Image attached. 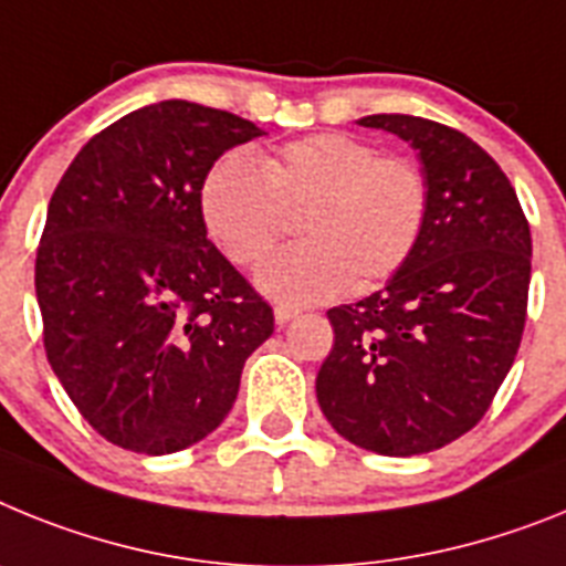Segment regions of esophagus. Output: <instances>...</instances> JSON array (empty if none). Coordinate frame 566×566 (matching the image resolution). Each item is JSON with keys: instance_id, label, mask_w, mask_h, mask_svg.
I'll return each instance as SVG.
<instances>
[{"instance_id": "34e87169", "label": "esophagus", "mask_w": 566, "mask_h": 566, "mask_svg": "<svg viewBox=\"0 0 566 566\" xmlns=\"http://www.w3.org/2000/svg\"><path fill=\"white\" fill-rule=\"evenodd\" d=\"M296 316H298V311H296V307H290V304H279L276 311H273V318H276L279 327H284L290 318H296Z\"/></svg>"}]
</instances>
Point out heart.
Returning <instances> with one entry per match:
<instances>
[{"instance_id": "b5f03b06", "label": "heart", "mask_w": 566, "mask_h": 566, "mask_svg": "<svg viewBox=\"0 0 566 566\" xmlns=\"http://www.w3.org/2000/svg\"><path fill=\"white\" fill-rule=\"evenodd\" d=\"M427 179L401 156H378L350 134H311L276 150L216 161L201 181V219L230 262L255 264L296 216L302 242L255 270L279 302H318L336 290H365L392 276L419 242Z\"/></svg>"}]
</instances>
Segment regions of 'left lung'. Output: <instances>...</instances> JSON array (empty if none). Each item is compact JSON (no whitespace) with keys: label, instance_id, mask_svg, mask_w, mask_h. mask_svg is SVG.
Returning a JSON list of instances; mask_svg holds the SVG:
<instances>
[{"label":"left lung","instance_id":"1","mask_svg":"<svg viewBox=\"0 0 566 566\" xmlns=\"http://www.w3.org/2000/svg\"><path fill=\"white\" fill-rule=\"evenodd\" d=\"M358 125L416 150L430 201L419 242L385 287L327 311L336 336L316 399L350 444L421 455L473 430L507 378L533 239L513 185L473 139L405 113Z\"/></svg>","mask_w":566,"mask_h":566}]
</instances>
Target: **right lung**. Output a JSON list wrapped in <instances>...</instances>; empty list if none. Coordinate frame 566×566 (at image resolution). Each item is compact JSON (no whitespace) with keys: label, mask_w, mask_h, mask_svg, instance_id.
Here are the masks:
<instances>
[{"label":"right lung","mask_w":566,"mask_h":566,"mask_svg":"<svg viewBox=\"0 0 566 566\" xmlns=\"http://www.w3.org/2000/svg\"><path fill=\"white\" fill-rule=\"evenodd\" d=\"M262 127L167 99L93 136L48 205L36 250L45 350L111 444L179 453L222 424L273 311L208 239L201 181Z\"/></svg>","instance_id":"right-lung-1"}]
</instances>
